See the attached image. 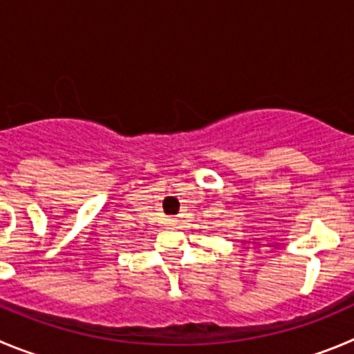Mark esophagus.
Wrapping results in <instances>:
<instances>
[{"mask_svg":"<svg viewBox=\"0 0 354 354\" xmlns=\"http://www.w3.org/2000/svg\"><path fill=\"white\" fill-rule=\"evenodd\" d=\"M167 225L171 227V229H181V220H178V218H169V220H167Z\"/></svg>","mask_w":354,"mask_h":354,"instance_id":"1","label":"esophagus"}]
</instances>
